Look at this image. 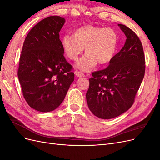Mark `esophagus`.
I'll return each instance as SVG.
<instances>
[{"label": "esophagus", "instance_id": "34e87169", "mask_svg": "<svg viewBox=\"0 0 160 160\" xmlns=\"http://www.w3.org/2000/svg\"><path fill=\"white\" fill-rule=\"evenodd\" d=\"M75 75H76L77 77H85V75H84L83 73H82L81 72H80V71H76L75 72Z\"/></svg>", "mask_w": 160, "mask_h": 160}]
</instances>
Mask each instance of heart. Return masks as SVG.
<instances>
[{"label": "heart", "instance_id": "heart-1", "mask_svg": "<svg viewBox=\"0 0 160 160\" xmlns=\"http://www.w3.org/2000/svg\"><path fill=\"white\" fill-rule=\"evenodd\" d=\"M118 44V34L109 27L87 25L77 29L72 36L61 38L62 50L71 60H76L85 48L86 54L76 62V67L83 71L92 70L97 63H108L115 54Z\"/></svg>", "mask_w": 160, "mask_h": 160}]
</instances>
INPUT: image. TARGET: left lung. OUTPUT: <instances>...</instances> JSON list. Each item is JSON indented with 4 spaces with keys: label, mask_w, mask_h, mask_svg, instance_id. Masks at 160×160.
Returning <instances> with one entry per match:
<instances>
[{
    "label": "left lung",
    "mask_w": 160,
    "mask_h": 160,
    "mask_svg": "<svg viewBox=\"0 0 160 160\" xmlns=\"http://www.w3.org/2000/svg\"><path fill=\"white\" fill-rule=\"evenodd\" d=\"M126 36L125 45L105 69L93 72L86 99L89 110L101 119H112L127 111L145 74V57L135 33L119 24Z\"/></svg>",
    "instance_id": "obj_1"
}]
</instances>
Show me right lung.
I'll list each match as a JSON object with an SVG mask.
<instances>
[{
  "label": "right lung",
  "instance_id": "add662e5",
  "mask_svg": "<svg viewBox=\"0 0 160 160\" xmlns=\"http://www.w3.org/2000/svg\"><path fill=\"white\" fill-rule=\"evenodd\" d=\"M65 22L59 16L42 19L28 33L23 44L18 78L27 103L40 112L59 107L74 81L59 39Z\"/></svg>",
  "mask_w": 160,
  "mask_h": 160
}]
</instances>
